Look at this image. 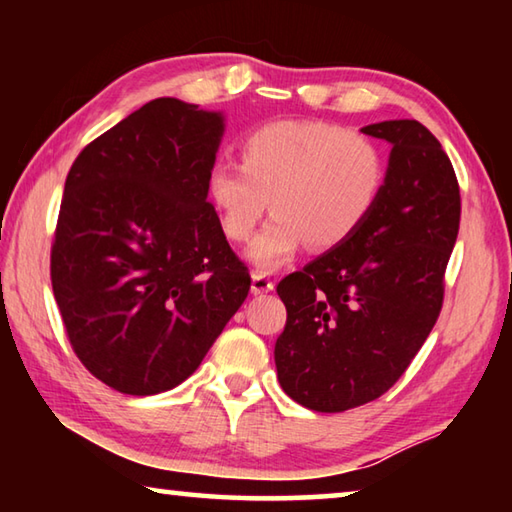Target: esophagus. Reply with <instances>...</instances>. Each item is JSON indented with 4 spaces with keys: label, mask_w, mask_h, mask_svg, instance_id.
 Wrapping results in <instances>:
<instances>
[{
    "label": "esophagus",
    "mask_w": 512,
    "mask_h": 512,
    "mask_svg": "<svg viewBox=\"0 0 512 512\" xmlns=\"http://www.w3.org/2000/svg\"><path fill=\"white\" fill-rule=\"evenodd\" d=\"M273 287H275V282L271 280V277H268V273H259V271H255L253 273V293H268V291H273Z\"/></svg>",
    "instance_id": "obj_1"
}]
</instances>
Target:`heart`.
<instances>
[{
    "label": "heart",
    "instance_id": "1",
    "mask_svg": "<svg viewBox=\"0 0 512 512\" xmlns=\"http://www.w3.org/2000/svg\"><path fill=\"white\" fill-rule=\"evenodd\" d=\"M386 183V151L370 135L329 121L282 119L241 140L239 164H214L207 194L232 241L253 237L271 198L275 214L248 257L273 271L307 241L318 250L350 241L377 210Z\"/></svg>",
    "mask_w": 512,
    "mask_h": 512
}]
</instances>
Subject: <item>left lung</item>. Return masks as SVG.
<instances>
[{
	"mask_svg": "<svg viewBox=\"0 0 512 512\" xmlns=\"http://www.w3.org/2000/svg\"><path fill=\"white\" fill-rule=\"evenodd\" d=\"M393 146L377 210L343 246L277 284L287 325L275 341L282 391L318 413L384 395L443 309L461 192L443 146L420 121L361 128Z\"/></svg>",
	"mask_w": 512,
	"mask_h": 512,
	"instance_id": "1",
	"label": "left lung"
}]
</instances>
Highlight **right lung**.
<instances>
[{"label":"right lung","instance_id":"right-lung-1","mask_svg":"<svg viewBox=\"0 0 512 512\" xmlns=\"http://www.w3.org/2000/svg\"><path fill=\"white\" fill-rule=\"evenodd\" d=\"M221 135L219 112L153 99L67 173L51 287L74 354L119 393L185 381L250 291L207 201Z\"/></svg>","mask_w":512,"mask_h":512}]
</instances>
